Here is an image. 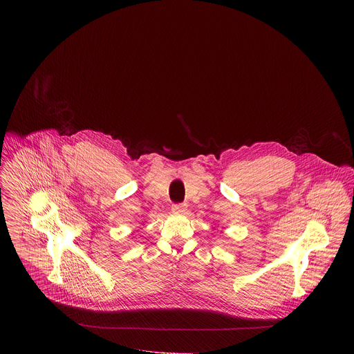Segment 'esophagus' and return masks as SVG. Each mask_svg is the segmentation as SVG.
<instances>
[{"label":"esophagus","mask_w":354,"mask_h":354,"mask_svg":"<svg viewBox=\"0 0 354 354\" xmlns=\"http://www.w3.org/2000/svg\"><path fill=\"white\" fill-rule=\"evenodd\" d=\"M186 205L185 203H178V205H174L172 206V212H175V213H185L186 212Z\"/></svg>","instance_id":"esophagus-1"}]
</instances>
